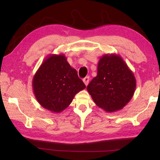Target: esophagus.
<instances>
[{"instance_id":"esophagus-1","label":"esophagus","mask_w":160,"mask_h":160,"mask_svg":"<svg viewBox=\"0 0 160 160\" xmlns=\"http://www.w3.org/2000/svg\"><path fill=\"white\" fill-rule=\"evenodd\" d=\"M89 80H90V78H89L88 76H87V77H85V78H84L83 82H84V83H85V85H88Z\"/></svg>"}]
</instances>
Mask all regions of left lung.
<instances>
[{"mask_svg":"<svg viewBox=\"0 0 160 160\" xmlns=\"http://www.w3.org/2000/svg\"><path fill=\"white\" fill-rule=\"evenodd\" d=\"M136 80L119 55L105 54L99 59L97 75L87 87L94 103L107 112L122 109L133 96Z\"/></svg>","mask_w":160,"mask_h":160,"instance_id":"1","label":"left lung"}]
</instances>
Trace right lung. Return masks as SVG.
<instances>
[{
  "instance_id": "right-lung-1",
  "label": "right lung",
  "mask_w": 160,
  "mask_h": 160,
  "mask_svg": "<svg viewBox=\"0 0 160 160\" xmlns=\"http://www.w3.org/2000/svg\"><path fill=\"white\" fill-rule=\"evenodd\" d=\"M32 88L42 107L51 112L60 113L69 106L75 94L86 87L64 54H50L34 74Z\"/></svg>"
}]
</instances>
